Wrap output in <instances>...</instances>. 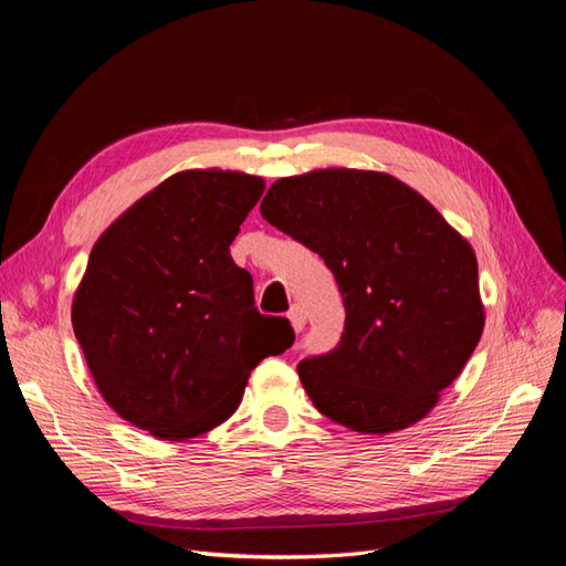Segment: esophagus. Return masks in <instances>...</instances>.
<instances>
[{"instance_id": "1", "label": "esophagus", "mask_w": 566, "mask_h": 566, "mask_svg": "<svg viewBox=\"0 0 566 566\" xmlns=\"http://www.w3.org/2000/svg\"><path fill=\"white\" fill-rule=\"evenodd\" d=\"M287 318H290V323H293V328H295V333H300L304 325H306V314H304V310L300 304H295L293 310L287 312Z\"/></svg>"}]
</instances>
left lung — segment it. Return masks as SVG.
Instances as JSON below:
<instances>
[{"label": "left lung", "instance_id": "left-lung-1", "mask_svg": "<svg viewBox=\"0 0 566 566\" xmlns=\"http://www.w3.org/2000/svg\"><path fill=\"white\" fill-rule=\"evenodd\" d=\"M260 212L321 254L345 300L337 347L297 366L314 406L361 434L422 420L484 331L472 245L413 188L368 169L279 179Z\"/></svg>", "mask_w": 566, "mask_h": 566}]
</instances>
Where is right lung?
Masks as SVG:
<instances>
[{
	"instance_id": "obj_1",
	"label": "right lung",
	"mask_w": 566,
	"mask_h": 566,
	"mask_svg": "<svg viewBox=\"0 0 566 566\" xmlns=\"http://www.w3.org/2000/svg\"><path fill=\"white\" fill-rule=\"evenodd\" d=\"M264 193L243 172L186 169L119 214L92 248L73 331L119 418L184 441L233 416L250 370L295 342L262 316L229 245Z\"/></svg>"
}]
</instances>
